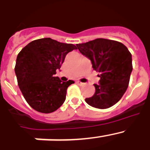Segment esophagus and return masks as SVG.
Wrapping results in <instances>:
<instances>
[{
    "label": "esophagus",
    "instance_id": "34e87169",
    "mask_svg": "<svg viewBox=\"0 0 150 150\" xmlns=\"http://www.w3.org/2000/svg\"><path fill=\"white\" fill-rule=\"evenodd\" d=\"M76 84H77L78 86H85V83H82V82H79V81L76 82Z\"/></svg>",
    "mask_w": 150,
    "mask_h": 150
}]
</instances>
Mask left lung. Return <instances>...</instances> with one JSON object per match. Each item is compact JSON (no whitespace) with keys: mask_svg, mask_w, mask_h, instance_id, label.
Wrapping results in <instances>:
<instances>
[{"mask_svg":"<svg viewBox=\"0 0 150 150\" xmlns=\"http://www.w3.org/2000/svg\"><path fill=\"white\" fill-rule=\"evenodd\" d=\"M78 50L91 60L99 73V83L94 84L95 92L85 100L98 109H107L116 104L126 91L132 71V54L126 46L112 40L98 38L76 44Z\"/></svg>","mask_w":150,"mask_h":150,"instance_id":"left-lung-1","label":"left lung"}]
</instances>
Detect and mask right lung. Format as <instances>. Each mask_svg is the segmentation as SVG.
Segmentation results:
<instances>
[{
    "label": "right lung",
    "mask_w": 150,
    "mask_h": 150,
    "mask_svg": "<svg viewBox=\"0 0 150 150\" xmlns=\"http://www.w3.org/2000/svg\"><path fill=\"white\" fill-rule=\"evenodd\" d=\"M74 50H77L75 45L48 38L31 41L18 54L15 72L18 87L36 111L50 113L64 102L67 88L74 82H62L54 74Z\"/></svg>",
    "instance_id": "obj_1"
}]
</instances>
